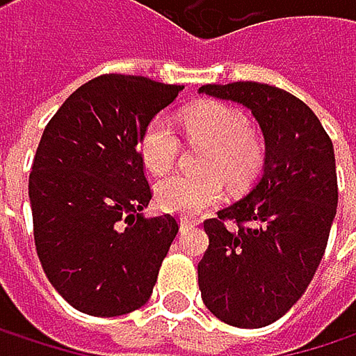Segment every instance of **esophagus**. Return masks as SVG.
Returning <instances> with one entry per match:
<instances>
[{
  "mask_svg": "<svg viewBox=\"0 0 356 356\" xmlns=\"http://www.w3.org/2000/svg\"><path fill=\"white\" fill-rule=\"evenodd\" d=\"M179 225H181V231H187V229H193V227H197V225H200V220H197V218L183 216V218L179 220Z\"/></svg>",
  "mask_w": 356,
  "mask_h": 356,
  "instance_id": "34e87169",
  "label": "esophagus"
}]
</instances>
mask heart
I'll return each mask as SVG.
<instances>
[{
  "label": "heart",
  "mask_w": 356,
  "mask_h": 356,
  "mask_svg": "<svg viewBox=\"0 0 356 356\" xmlns=\"http://www.w3.org/2000/svg\"><path fill=\"white\" fill-rule=\"evenodd\" d=\"M185 131L191 138L210 142L206 152V175H171L156 183V204L175 214H197L216 204L225 195L227 179L233 187H248L259 175L264 165V144L259 136L248 129V117L220 103H208L189 108L183 115ZM179 154V138L171 121L163 115L154 117L142 131L140 156L148 171L167 173Z\"/></svg>",
  "instance_id": "obj_1"
}]
</instances>
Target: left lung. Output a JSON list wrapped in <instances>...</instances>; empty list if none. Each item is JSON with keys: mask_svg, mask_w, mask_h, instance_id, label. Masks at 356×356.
Segmentation results:
<instances>
[{"mask_svg": "<svg viewBox=\"0 0 356 356\" xmlns=\"http://www.w3.org/2000/svg\"><path fill=\"white\" fill-rule=\"evenodd\" d=\"M200 92L248 107L266 144L248 195L204 222L202 299L229 325L264 327L301 299L320 266L338 206L334 146L316 113L282 88L233 82Z\"/></svg>", "mask_w": 356, "mask_h": 356, "instance_id": "8db88e82", "label": "left lung"}]
</instances>
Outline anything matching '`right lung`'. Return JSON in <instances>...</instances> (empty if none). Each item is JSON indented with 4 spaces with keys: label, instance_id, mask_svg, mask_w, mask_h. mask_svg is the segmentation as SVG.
I'll return each mask as SVG.
<instances>
[{
    "label": "right lung",
    "instance_id": "right-lung-1",
    "mask_svg": "<svg viewBox=\"0 0 356 356\" xmlns=\"http://www.w3.org/2000/svg\"><path fill=\"white\" fill-rule=\"evenodd\" d=\"M183 86L107 74L82 84L47 123L29 179L35 245L55 291L78 312L142 307L179 231L146 218L152 191L140 138Z\"/></svg>",
    "mask_w": 356,
    "mask_h": 356
}]
</instances>
